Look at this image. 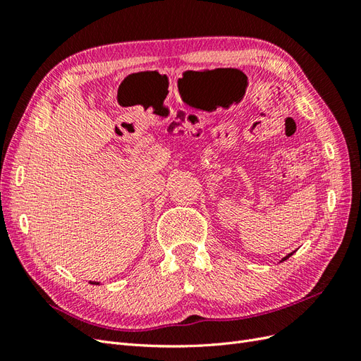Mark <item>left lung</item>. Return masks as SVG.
I'll return each instance as SVG.
<instances>
[{"label": "left lung", "mask_w": 361, "mask_h": 361, "mask_svg": "<svg viewBox=\"0 0 361 361\" xmlns=\"http://www.w3.org/2000/svg\"><path fill=\"white\" fill-rule=\"evenodd\" d=\"M293 253H295V251H292V253H289V255H288V256H285V257H283V259H281V260H280V262H283V260H286V259H289V257H290V256H292V255H293Z\"/></svg>", "instance_id": "1"}]
</instances>
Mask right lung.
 <instances>
[{
  "mask_svg": "<svg viewBox=\"0 0 361 361\" xmlns=\"http://www.w3.org/2000/svg\"><path fill=\"white\" fill-rule=\"evenodd\" d=\"M92 283V285H99V283H97V281H90Z\"/></svg>",
  "mask_w": 361,
  "mask_h": 361,
  "instance_id": "1",
  "label": "right lung"
}]
</instances>
